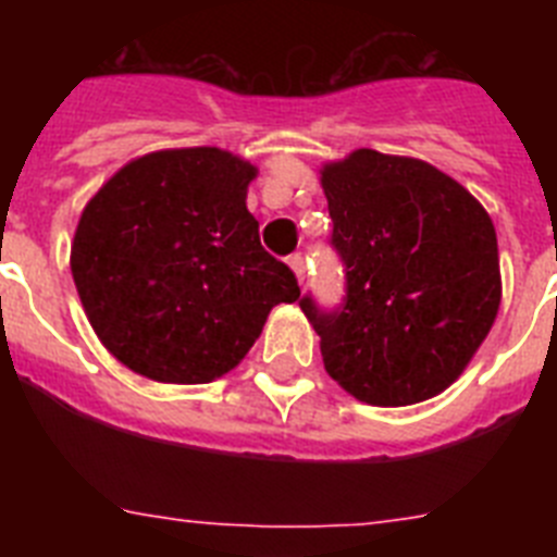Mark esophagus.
I'll use <instances>...</instances> for the list:
<instances>
[{
  "mask_svg": "<svg viewBox=\"0 0 557 557\" xmlns=\"http://www.w3.org/2000/svg\"><path fill=\"white\" fill-rule=\"evenodd\" d=\"M287 264H289V268H293L295 278H298V282L304 284V278H307V264H304V256L301 253H293L287 259Z\"/></svg>",
  "mask_w": 557,
  "mask_h": 557,
  "instance_id": "obj_1",
  "label": "esophagus"
}]
</instances>
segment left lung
Instances as JSON below:
<instances>
[{"mask_svg":"<svg viewBox=\"0 0 557 557\" xmlns=\"http://www.w3.org/2000/svg\"><path fill=\"white\" fill-rule=\"evenodd\" d=\"M343 307L301 309L329 376L376 407L426 401L469 366L502 301L488 211L446 172L407 156L354 150L321 170Z\"/></svg>","mask_w":557,"mask_h":557,"instance_id":"8db88e82","label":"left lung"}]
</instances>
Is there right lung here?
Masks as SVG:
<instances>
[{
  "mask_svg": "<svg viewBox=\"0 0 557 557\" xmlns=\"http://www.w3.org/2000/svg\"><path fill=\"white\" fill-rule=\"evenodd\" d=\"M256 166L220 147L147 152L88 200L72 278L102 346L156 382L206 385L239 366L293 270L245 206Z\"/></svg>",
  "mask_w": 557,
  "mask_h": 557,
  "instance_id": "right-lung-1",
  "label": "right lung"
}]
</instances>
